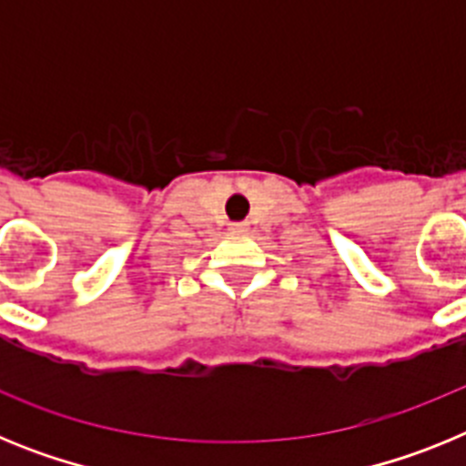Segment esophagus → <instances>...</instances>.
I'll use <instances>...</instances> for the list:
<instances>
[{"mask_svg": "<svg viewBox=\"0 0 466 466\" xmlns=\"http://www.w3.org/2000/svg\"><path fill=\"white\" fill-rule=\"evenodd\" d=\"M233 230H247V221H240V224H230Z\"/></svg>", "mask_w": 466, "mask_h": 466, "instance_id": "34e87169", "label": "esophagus"}]
</instances>
